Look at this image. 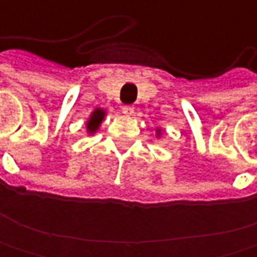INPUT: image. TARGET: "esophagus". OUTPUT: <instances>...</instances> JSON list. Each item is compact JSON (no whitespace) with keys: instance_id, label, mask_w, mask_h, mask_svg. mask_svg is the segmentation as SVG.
Masks as SVG:
<instances>
[{"instance_id":"esophagus-1","label":"esophagus","mask_w":257,"mask_h":257,"mask_svg":"<svg viewBox=\"0 0 257 257\" xmlns=\"http://www.w3.org/2000/svg\"><path fill=\"white\" fill-rule=\"evenodd\" d=\"M121 112H123L124 115H133V114H134V106H131V104L121 106Z\"/></svg>"}]
</instances>
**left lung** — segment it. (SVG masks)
Masks as SVG:
<instances>
[{
	"mask_svg": "<svg viewBox=\"0 0 257 257\" xmlns=\"http://www.w3.org/2000/svg\"><path fill=\"white\" fill-rule=\"evenodd\" d=\"M160 134H162V130H157V136L160 137Z\"/></svg>",
	"mask_w": 257,
	"mask_h": 257,
	"instance_id": "obj_1",
	"label": "left lung"
}]
</instances>
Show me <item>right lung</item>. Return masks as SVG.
I'll return each mask as SVG.
<instances>
[{
  "label": "right lung",
  "mask_w": 257,
  "mask_h": 257,
  "mask_svg": "<svg viewBox=\"0 0 257 257\" xmlns=\"http://www.w3.org/2000/svg\"><path fill=\"white\" fill-rule=\"evenodd\" d=\"M104 115H106V111L104 109H95L92 114H91V117H89V120L86 121V130H87V134H94L97 130H98V126L101 124V121L104 120Z\"/></svg>",
  "instance_id": "obj_1"
}]
</instances>
